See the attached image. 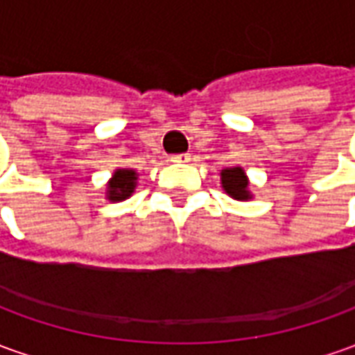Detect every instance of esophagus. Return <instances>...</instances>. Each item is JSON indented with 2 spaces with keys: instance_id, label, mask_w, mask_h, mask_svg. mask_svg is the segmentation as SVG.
<instances>
[{
  "instance_id": "1",
  "label": "esophagus",
  "mask_w": 355,
  "mask_h": 355,
  "mask_svg": "<svg viewBox=\"0 0 355 355\" xmlns=\"http://www.w3.org/2000/svg\"><path fill=\"white\" fill-rule=\"evenodd\" d=\"M191 160V156L189 154H173L172 158H170V162L173 164H185Z\"/></svg>"
}]
</instances>
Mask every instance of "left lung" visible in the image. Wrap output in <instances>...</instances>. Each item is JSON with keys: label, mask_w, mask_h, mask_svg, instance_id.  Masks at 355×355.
I'll return each mask as SVG.
<instances>
[{"label": "left lung", "mask_w": 355, "mask_h": 355, "mask_svg": "<svg viewBox=\"0 0 355 355\" xmlns=\"http://www.w3.org/2000/svg\"><path fill=\"white\" fill-rule=\"evenodd\" d=\"M220 183H222V189L236 201H251L253 199V193L249 189L248 173L241 166L220 170Z\"/></svg>", "instance_id": "1"}]
</instances>
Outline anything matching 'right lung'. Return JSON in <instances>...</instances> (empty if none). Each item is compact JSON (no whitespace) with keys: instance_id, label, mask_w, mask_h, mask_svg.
<instances>
[{"instance_id":"obj_1","label":"right lung","mask_w":355,"mask_h":355,"mask_svg":"<svg viewBox=\"0 0 355 355\" xmlns=\"http://www.w3.org/2000/svg\"><path fill=\"white\" fill-rule=\"evenodd\" d=\"M139 173L133 168H117L106 183V199L110 202H119L129 199L135 193Z\"/></svg>"}]
</instances>
